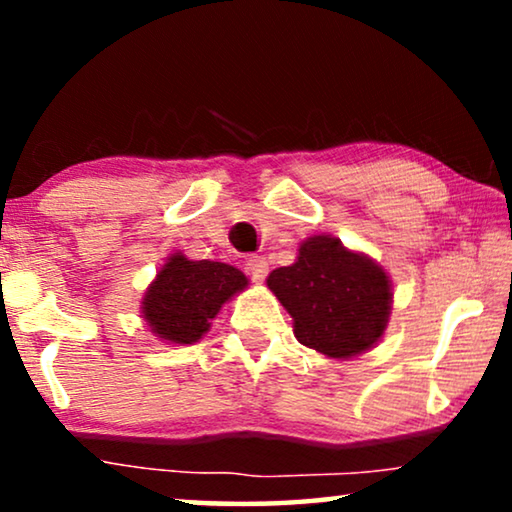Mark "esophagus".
<instances>
[{
  "label": "esophagus",
  "mask_w": 512,
  "mask_h": 512,
  "mask_svg": "<svg viewBox=\"0 0 512 512\" xmlns=\"http://www.w3.org/2000/svg\"><path fill=\"white\" fill-rule=\"evenodd\" d=\"M244 272H247L254 282H263V279L268 277V261H265L263 256H249L247 261H244Z\"/></svg>",
  "instance_id": "esophagus-1"
}]
</instances>
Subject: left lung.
<instances>
[{"label":"left lung","mask_w":512,"mask_h":512,"mask_svg":"<svg viewBox=\"0 0 512 512\" xmlns=\"http://www.w3.org/2000/svg\"><path fill=\"white\" fill-rule=\"evenodd\" d=\"M298 261L270 272L268 286L293 317L298 342L333 359H349L380 340L389 321L391 284L370 258L317 235Z\"/></svg>","instance_id":"1"}]
</instances>
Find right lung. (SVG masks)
<instances>
[{
	"label": "right lung",
	"instance_id": "right-lung-1",
	"mask_svg": "<svg viewBox=\"0 0 512 512\" xmlns=\"http://www.w3.org/2000/svg\"><path fill=\"white\" fill-rule=\"evenodd\" d=\"M247 286V277L228 263L188 261L174 254L160 268L156 282L144 296V319L160 338L191 345L209 331L230 296Z\"/></svg>",
	"mask_w": 512,
	"mask_h": 512
}]
</instances>
